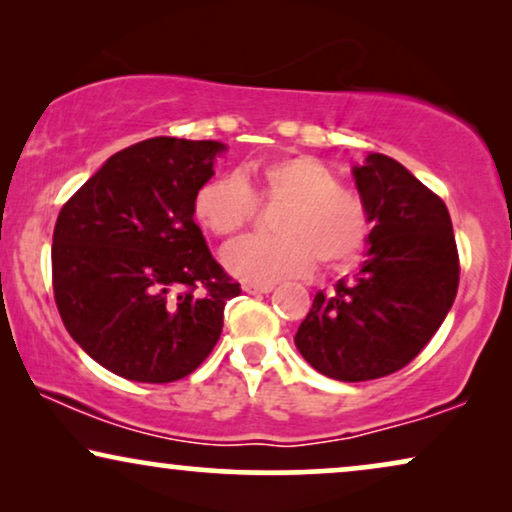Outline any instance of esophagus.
I'll list each match as a JSON object with an SVG mask.
<instances>
[{
  "label": "esophagus",
  "instance_id": "1",
  "mask_svg": "<svg viewBox=\"0 0 512 512\" xmlns=\"http://www.w3.org/2000/svg\"><path fill=\"white\" fill-rule=\"evenodd\" d=\"M275 286L272 284H244L242 291L251 293V296H261V293H270Z\"/></svg>",
  "mask_w": 512,
  "mask_h": 512
}]
</instances>
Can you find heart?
<instances>
[{
    "instance_id": "1",
    "label": "heart",
    "mask_w": 512,
    "mask_h": 512,
    "mask_svg": "<svg viewBox=\"0 0 512 512\" xmlns=\"http://www.w3.org/2000/svg\"><path fill=\"white\" fill-rule=\"evenodd\" d=\"M282 202L272 228L277 235L242 237L223 249L221 261L244 282L275 284L303 275L317 258L335 270L359 256L368 237V214L359 195L340 188L335 174L312 156H284L251 165L242 174L226 172L207 179L193 198L195 221L209 233L228 237L247 226L256 198Z\"/></svg>"
}]
</instances>
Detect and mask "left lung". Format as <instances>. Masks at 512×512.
I'll list each match as a JSON object with an SVG mask.
<instances>
[{"label":"left lung","instance_id":"obj_1","mask_svg":"<svg viewBox=\"0 0 512 512\" xmlns=\"http://www.w3.org/2000/svg\"><path fill=\"white\" fill-rule=\"evenodd\" d=\"M373 223L352 279L319 291L296 342L317 373L340 382L391 375L443 324L459 286V256L445 202L398 160L368 153L352 167Z\"/></svg>","mask_w":512,"mask_h":512}]
</instances>
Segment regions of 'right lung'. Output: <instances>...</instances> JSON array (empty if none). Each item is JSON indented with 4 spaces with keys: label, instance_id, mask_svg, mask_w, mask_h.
Returning a JSON list of instances; mask_svg holds the SVG:
<instances>
[{
    "label": "right lung",
    "instance_id": "obj_1",
    "mask_svg": "<svg viewBox=\"0 0 512 512\" xmlns=\"http://www.w3.org/2000/svg\"><path fill=\"white\" fill-rule=\"evenodd\" d=\"M228 151L212 139L153 137L118 151L62 207L53 291L69 335L132 382L193 373L240 296L193 219V198Z\"/></svg>",
    "mask_w": 512,
    "mask_h": 512
}]
</instances>
